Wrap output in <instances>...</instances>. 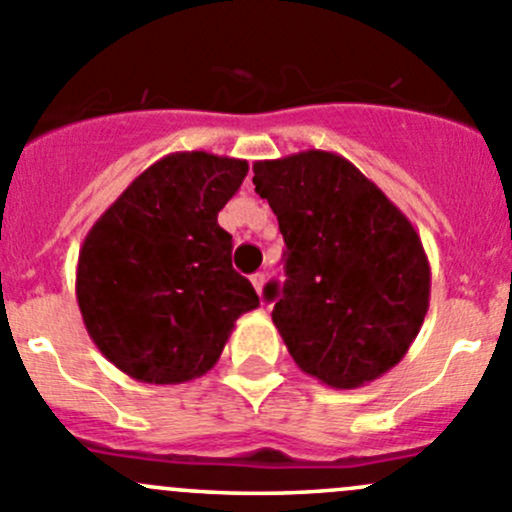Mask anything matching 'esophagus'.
<instances>
[{
    "mask_svg": "<svg viewBox=\"0 0 512 512\" xmlns=\"http://www.w3.org/2000/svg\"><path fill=\"white\" fill-rule=\"evenodd\" d=\"M265 282H267L265 272H255V275H252V287L257 289V294H262V289H265Z\"/></svg>",
    "mask_w": 512,
    "mask_h": 512,
    "instance_id": "1",
    "label": "esophagus"
}]
</instances>
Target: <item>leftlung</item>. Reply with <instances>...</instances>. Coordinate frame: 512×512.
<instances>
[{
  "mask_svg": "<svg viewBox=\"0 0 512 512\" xmlns=\"http://www.w3.org/2000/svg\"><path fill=\"white\" fill-rule=\"evenodd\" d=\"M255 193L285 237L272 322L294 364L332 389H359L414 344L431 267L411 220L354 163L329 151L257 160Z\"/></svg>",
  "mask_w": 512,
  "mask_h": 512,
  "instance_id": "obj_1",
  "label": "left lung"
}]
</instances>
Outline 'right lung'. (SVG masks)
<instances>
[{
  "mask_svg": "<svg viewBox=\"0 0 512 512\" xmlns=\"http://www.w3.org/2000/svg\"><path fill=\"white\" fill-rule=\"evenodd\" d=\"M247 160L183 151L156 160L86 235L76 299L86 332L116 369L143 384H183L218 364L235 319L260 307L232 270L218 213Z\"/></svg>",
  "mask_w": 512,
  "mask_h": 512,
  "instance_id": "right-lung-1",
  "label": "right lung"
}]
</instances>
